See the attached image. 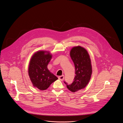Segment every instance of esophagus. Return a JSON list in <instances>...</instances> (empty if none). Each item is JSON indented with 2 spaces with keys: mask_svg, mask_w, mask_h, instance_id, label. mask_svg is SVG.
<instances>
[{
  "mask_svg": "<svg viewBox=\"0 0 123 123\" xmlns=\"http://www.w3.org/2000/svg\"><path fill=\"white\" fill-rule=\"evenodd\" d=\"M64 78V75H61V76H59L58 77V79L59 80H60L61 81H63Z\"/></svg>",
  "mask_w": 123,
  "mask_h": 123,
  "instance_id": "esophagus-1",
  "label": "esophagus"
}]
</instances>
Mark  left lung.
<instances>
[{
	"instance_id": "left-lung-1",
	"label": "left lung",
	"mask_w": 123,
	"mask_h": 123,
	"mask_svg": "<svg viewBox=\"0 0 123 123\" xmlns=\"http://www.w3.org/2000/svg\"><path fill=\"white\" fill-rule=\"evenodd\" d=\"M70 56L74 64L75 75L71 84L64 83L70 91L74 92L84 89L89 83L92 74V67L88 52L81 46L73 48Z\"/></svg>"
}]
</instances>
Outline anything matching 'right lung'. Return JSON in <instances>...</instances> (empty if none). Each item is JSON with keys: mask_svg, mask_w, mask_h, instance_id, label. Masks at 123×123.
I'll use <instances>...</instances> for the list:
<instances>
[{"mask_svg": "<svg viewBox=\"0 0 123 123\" xmlns=\"http://www.w3.org/2000/svg\"><path fill=\"white\" fill-rule=\"evenodd\" d=\"M52 55L46 51H38L31 59L28 73L33 86L40 90L47 89L51 83L58 79L48 69Z\"/></svg>", "mask_w": 123, "mask_h": 123, "instance_id": "right-lung-1", "label": "right lung"}]
</instances>
